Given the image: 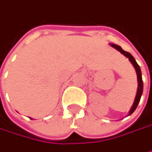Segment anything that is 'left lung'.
Instances as JSON below:
<instances>
[{"label": "left lung", "mask_w": 152, "mask_h": 152, "mask_svg": "<svg viewBox=\"0 0 152 152\" xmlns=\"http://www.w3.org/2000/svg\"><path fill=\"white\" fill-rule=\"evenodd\" d=\"M110 45H111L113 48H116L117 50H118L121 54H123L126 57H127V58L129 59V61L131 62V64H132L133 66L134 67L135 72H136V74H137L138 88H137V92H136V96H135V98H134V104H133V105H132V107H131V109H130V111H129V113H128V116H129V115H131V114L135 111V109H136V107H137V105H138V104H139V102H140L141 96H142V95L143 83H142V72H141L140 66L138 65V64L136 63L135 59L134 58V56H133L130 53H128V52L123 50V49L121 48V47H119L118 45L113 44V43H111Z\"/></svg>", "instance_id": "8db88e82"}]
</instances>
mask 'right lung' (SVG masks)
Wrapping results in <instances>:
<instances>
[{"label": "right lung", "instance_id": "1", "mask_svg": "<svg viewBox=\"0 0 152 152\" xmlns=\"http://www.w3.org/2000/svg\"><path fill=\"white\" fill-rule=\"evenodd\" d=\"M32 119H33V118H32Z\"/></svg>", "mask_w": 152, "mask_h": 152}]
</instances>
